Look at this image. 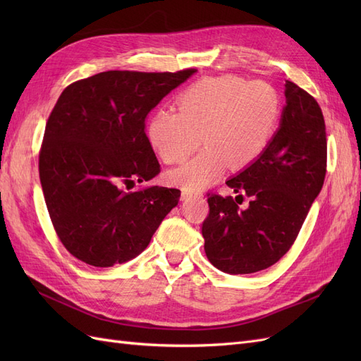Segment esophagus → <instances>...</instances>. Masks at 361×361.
<instances>
[{
    "label": "esophagus",
    "mask_w": 361,
    "mask_h": 361,
    "mask_svg": "<svg viewBox=\"0 0 361 361\" xmlns=\"http://www.w3.org/2000/svg\"><path fill=\"white\" fill-rule=\"evenodd\" d=\"M180 197H182V200H188V199H202V197H203V194H202V192H197V191L182 190Z\"/></svg>",
    "instance_id": "34e87169"
}]
</instances>
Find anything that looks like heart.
Wrapping results in <instances>:
<instances>
[{"instance_id": "heart-1", "label": "heart", "mask_w": 361, "mask_h": 361, "mask_svg": "<svg viewBox=\"0 0 361 361\" xmlns=\"http://www.w3.org/2000/svg\"><path fill=\"white\" fill-rule=\"evenodd\" d=\"M178 111L157 108L146 133L166 164H179L203 143L206 147L169 178L185 190L199 191L220 178L226 167L241 170L255 162L274 137L283 101L274 85L235 75L204 78L176 99Z\"/></svg>"}]
</instances>
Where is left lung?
<instances>
[{
	"mask_svg": "<svg viewBox=\"0 0 361 361\" xmlns=\"http://www.w3.org/2000/svg\"><path fill=\"white\" fill-rule=\"evenodd\" d=\"M280 128L255 162L226 183L235 192L207 194L204 253L228 274L269 268L297 239L326 173V133L319 104L286 81ZM250 199L245 210L238 205ZM240 204L238 205L237 203Z\"/></svg>",
	"mask_w": 361,
	"mask_h": 361,
	"instance_id": "8db88e82",
	"label": "left lung"
}]
</instances>
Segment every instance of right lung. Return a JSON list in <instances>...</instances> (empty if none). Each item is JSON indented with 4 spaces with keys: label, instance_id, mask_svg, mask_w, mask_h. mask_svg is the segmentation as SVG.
I'll return each instance as SVG.
<instances>
[{
    "label": "right lung",
    "instance_id": "add662e5",
    "mask_svg": "<svg viewBox=\"0 0 361 361\" xmlns=\"http://www.w3.org/2000/svg\"><path fill=\"white\" fill-rule=\"evenodd\" d=\"M194 72L108 71L60 94L40 146L39 176L54 231L73 257L97 268L134 259L178 204L176 188L126 190L161 171L146 117Z\"/></svg>",
    "mask_w": 361,
    "mask_h": 361
}]
</instances>
